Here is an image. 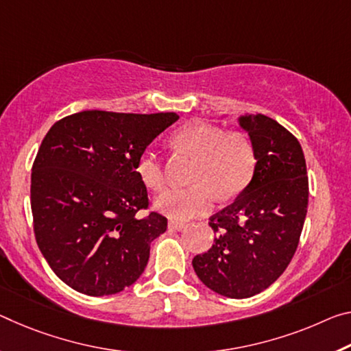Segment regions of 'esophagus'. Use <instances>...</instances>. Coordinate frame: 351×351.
<instances>
[{"mask_svg": "<svg viewBox=\"0 0 351 351\" xmlns=\"http://www.w3.org/2000/svg\"><path fill=\"white\" fill-rule=\"evenodd\" d=\"M186 228V223H182V221H178V220H170L169 221V230H173V231H182Z\"/></svg>", "mask_w": 351, "mask_h": 351, "instance_id": "1", "label": "esophagus"}]
</instances>
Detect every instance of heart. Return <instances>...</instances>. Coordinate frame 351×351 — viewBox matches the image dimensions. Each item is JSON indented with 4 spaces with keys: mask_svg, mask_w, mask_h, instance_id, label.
<instances>
[{
    "mask_svg": "<svg viewBox=\"0 0 351 351\" xmlns=\"http://www.w3.org/2000/svg\"><path fill=\"white\" fill-rule=\"evenodd\" d=\"M178 153L195 159L189 189H167L156 197L154 206L160 213L187 220L203 215L213 208L217 197L231 198L241 193L252 181L256 154L250 138L237 131L208 123H192L178 130L170 138ZM136 171L148 189L164 186V169L159 156L145 149L138 156Z\"/></svg>",
    "mask_w": 351,
    "mask_h": 351,
    "instance_id": "obj_1",
    "label": "heart"
}]
</instances>
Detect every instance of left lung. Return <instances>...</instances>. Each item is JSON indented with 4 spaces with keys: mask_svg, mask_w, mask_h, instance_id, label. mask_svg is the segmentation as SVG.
Masks as SVG:
<instances>
[{
    "mask_svg": "<svg viewBox=\"0 0 351 351\" xmlns=\"http://www.w3.org/2000/svg\"><path fill=\"white\" fill-rule=\"evenodd\" d=\"M254 148L252 181L209 219L214 243L192 265L206 287L228 298H248L282 275L298 247L308 213V176L302 145L270 117L241 115Z\"/></svg>",
    "mask_w": 351,
    "mask_h": 351,
    "instance_id": "1",
    "label": "left lung"
}]
</instances>
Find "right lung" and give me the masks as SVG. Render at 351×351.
I'll return each mask as SVG.
<instances>
[{
    "instance_id": "1",
    "label": "right lung",
    "mask_w": 351,
    "mask_h": 351,
    "mask_svg": "<svg viewBox=\"0 0 351 351\" xmlns=\"http://www.w3.org/2000/svg\"><path fill=\"white\" fill-rule=\"evenodd\" d=\"M178 119L82 110L49 128L32 165L31 209L37 245L66 286L112 295L143 274L167 219L137 217L148 195L136 164Z\"/></svg>"
}]
</instances>
